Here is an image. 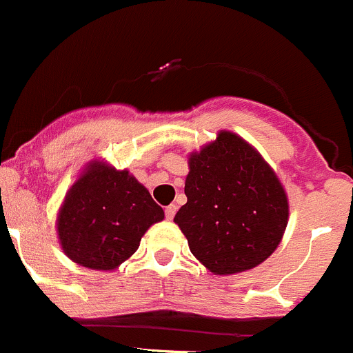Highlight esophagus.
Returning a JSON list of instances; mask_svg holds the SVG:
<instances>
[{
  "label": "esophagus",
  "mask_w": 353,
  "mask_h": 353,
  "mask_svg": "<svg viewBox=\"0 0 353 353\" xmlns=\"http://www.w3.org/2000/svg\"><path fill=\"white\" fill-rule=\"evenodd\" d=\"M176 212H177V207L174 205V203H172V205L165 207V217L169 219V221H172L174 216H176Z\"/></svg>",
  "instance_id": "esophagus-1"
}]
</instances>
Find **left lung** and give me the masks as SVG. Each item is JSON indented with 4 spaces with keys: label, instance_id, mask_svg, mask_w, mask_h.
Returning <instances> with one entry per match:
<instances>
[{
    "label": "left lung",
    "instance_id": "left-lung-1",
    "mask_svg": "<svg viewBox=\"0 0 353 353\" xmlns=\"http://www.w3.org/2000/svg\"><path fill=\"white\" fill-rule=\"evenodd\" d=\"M188 202L174 223L192 254L216 275H232L272 256L289 219L285 190L261 154L233 132L188 158Z\"/></svg>",
    "mask_w": 353,
    "mask_h": 353
}]
</instances>
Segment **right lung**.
<instances>
[{
    "label": "right lung",
    "mask_w": 353,
    "mask_h": 353,
    "mask_svg": "<svg viewBox=\"0 0 353 353\" xmlns=\"http://www.w3.org/2000/svg\"><path fill=\"white\" fill-rule=\"evenodd\" d=\"M163 216L128 170L92 160L59 209V242L78 265L111 272L137 251L148 228Z\"/></svg>",
    "instance_id": "1"
}]
</instances>
